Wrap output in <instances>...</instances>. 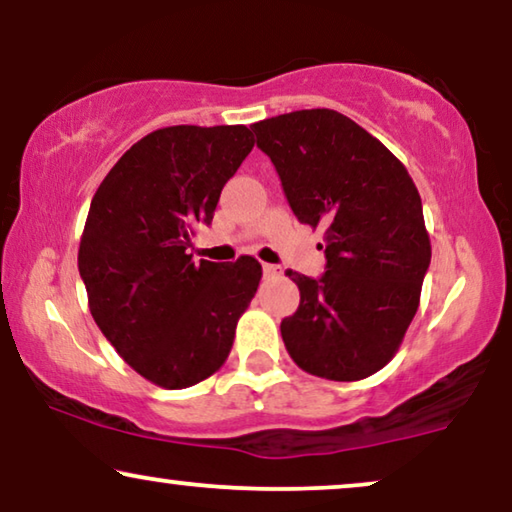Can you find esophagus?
<instances>
[{
  "label": "esophagus",
  "instance_id": "1",
  "mask_svg": "<svg viewBox=\"0 0 512 512\" xmlns=\"http://www.w3.org/2000/svg\"><path fill=\"white\" fill-rule=\"evenodd\" d=\"M279 275H282V270H279L277 268V265H270V263H265L263 265V277H279Z\"/></svg>",
  "mask_w": 512,
  "mask_h": 512
}]
</instances>
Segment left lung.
<instances>
[{"instance_id": "1", "label": "left lung", "mask_w": 512, "mask_h": 512, "mask_svg": "<svg viewBox=\"0 0 512 512\" xmlns=\"http://www.w3.org/2000/svg\"><path fill=\"white\" fill-rule=\"evenodd\" d=\"M300 223L324 228L326 272L289 270L298 310L282 340L305 373L354 382L396 354L431 263L422 198L401 160L352 118L303 109L254 123Z\"/></svg>"}]
</instances>
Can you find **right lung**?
I'll use <instances>...</instances> for the list:
<instances>
[{
    "instance_id": "obj_1",
    "label": "right lung",
    "mask_w": 512,
    "mask_h": 512,
    "mask_svg": "<svg viewBox=\"0 0 512 512\" xmlns=\"http://www.w3.org/2000/svg\"><path fill=\"white\" fill-rule=\"evenodd\" d=\"M254 149L247 125H172L139 139L97 188L79 272L88 307L130 368L163 389L193 387L228 359L261 263L193 261L195 226Z\"/></svg>"
}]
</instances>
